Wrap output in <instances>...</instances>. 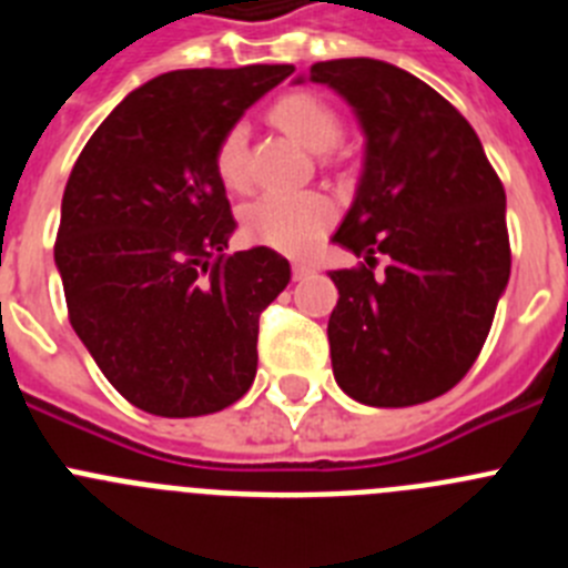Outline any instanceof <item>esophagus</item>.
Here are the masks:
<instances>
[{"label":"esophagus","mask_w":568,"mask_h":568,"mask_svg":"<svg viewBox=\"0 0 568 568\" xmlns=\"http://www.w3.org/2000/svg\"><path fill=\"white\" fill-rule=\"evenodd\" d=\"M310 273H313V264H304V261H298V264H293V278H295V281L307 278Z\"/></svg>","instance_id":"esophagus-1"}]
</instances>
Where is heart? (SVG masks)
<instances>
[{
    "label": "heart",
    "mask_w": 568,
    "mask_h": 568,
    "mask_svg": "<svg viewBox=\"0 0 568 568\" xmlns=\"http://www.w3.org/2000/svg\"><path fill=\"white\" fill-rule=\"evenodd\" d=\"M273 128L290 135L301 148L318 155L321 168H333L335 148L341 135V119L333 108L310 90H290L275 99L267 110ZM213 168L219 182L230 193H241L250 184V155L247 130L241 124L224 130L215 144ZM335 222V204L324 193L301 195H264L258 202L241 210V230L253 244L287 255H301L313 250Z\"/></svg>",
    "instance_id": "b5f03b06"
}]
</instances>
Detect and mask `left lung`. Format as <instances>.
I'll use <instances>...</instances> for the list:
<instances>
[{
	"label": "left lung",
	"mask_w": 568,
	"mask_h": 568,
	"mask_svg": "<svg viewBox=\"0 0 568 568\" xmlns=\"http://www.w3.org/2000/svg\"><path fill=\"white\" fill-rule=\"evenodd\" d=\"M310 82L353 104L366 135L358 193L333 235L364 258L329 273L335 381L366 406L424 404L469 373L509 281L504 184L471 124L413 73L333 59Z\"/></svg>",
	"instance_id": "obj_1"
}]
</instances>
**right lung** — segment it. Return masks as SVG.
<instances>
[{"instance_id": "add662e5", "label": "right lung", "mask_w": 568, "mask_h": 568, "mask_svg": "<svg viewBox=\"0 0 568 568\" xmlns=\"http://www.w3.org/2000/svg\"><path fill=\"white\" fill-rule=\"evenodd\" d=\"M293 70L162 73L115 104L70 170L53 247L70 324L144 413H219L253 384L258 318L290 284V261L224 253L235 219L213 153Z\"/></svg>"}]
</instances>
